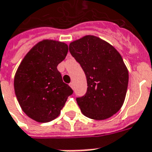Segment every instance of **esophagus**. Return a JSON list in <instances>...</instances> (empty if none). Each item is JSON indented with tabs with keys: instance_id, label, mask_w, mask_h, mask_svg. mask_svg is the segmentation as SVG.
<instances>
[{
	"instance_id": "obj_1",
	"label": "esophagus",
	"mask_w": 152,
	"mask_h": 152,
	"mask_svg": "<svg viewBox=\"0 0 152 152\" xmlns=\"http://www.w3.org/2000/svg\"><path fill=\"white\" fill-rule=\"evenodd\" d=\"M69 85H70V87L72 88H73V82H71L70 84H69Z\"/></svg>"
}]
</instances>
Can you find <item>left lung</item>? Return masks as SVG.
<instances>
[{"instance_id": "left-lung-1", "label": "left lung", "mask_w": 152, "mask_h": 152, "mask_svg": "<svg viewBox=\"0 0 152 152\" xmlns=\"http://www.w3.org/2000/svg\"><path fill=\"white\" fill-rule=\"evenodd\" d=\"M69 51L87 79V93L76 98L82 113L94 120L112 117L124 103L129 80L128 69L120 53L94 35L72 42Z\"/></svg>"}]
</instances>
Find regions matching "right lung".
Wrapping results in <instances>:
<instances>
[{"mask_svg":"<svg viewBox=\"0 0 152 152\" xmlns=\"http://www.w3.org/2000/svg\"><path fill=\"white\" fill-rule=\"evenodd\" d=\"M67 51L65 42L44 39L29 50L18 67L13 82L18 102L23 112L36 122L56 118L72 94L57 69Z\"/></svg>","mask_w":152,"mask_h":152,"instance_id":"1","label":"right lung"}]
</instances>
